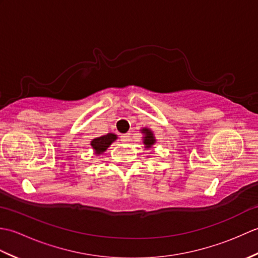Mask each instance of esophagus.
<instances>
[{"instance_id":"1","label":"esophagus","mask_w":258,"mask_h":258,"mask_svg":"<svg viewBox=\"0 0 258 258\" xmlns=\"http://www.w3.org/2000/svg\"><path fill=\"white\" fill-rule=\"evenodd\" d=\"M120 139H122L123 142H130L131 141V134H128V133L123 134L122 136H120Z\"/></svg>"}]
</instances>
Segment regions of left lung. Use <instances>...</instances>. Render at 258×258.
Here are the masks:
<instances>
[{
	"instance_id": "obj_1",
	"label": "left lung",
	"mask_w": 258,
	"mask_h": 258,
	"mask_svg": "<svg viewBox=\"0 0 258 258\" xmlns=\"http://www.w3.org/2000/svg\"><path fill=\"white\" fill-rule=\"evenodd\" d=\"M142 133L144 134V138H143V143L145 145V149H151V147L155 144V138H154V134H153L152 131L147 127L142 128Z\"/></svg>"
}]
</instances>
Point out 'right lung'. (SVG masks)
<instances>
[{"label":"right lung","mask_w":258,"mask_h":258,"mask_svg":"<svg viewBox=\"0 0 258 258\" xmlns=\"http://www.w3.org/2000/svg\"><path fill=\"white\" fill-rule=\"evenodd\" d=\"M116 139H117V135H115L113 133H108L106 135H103V136H100V138L92 140L91 145L93 147V150H94L95 154L101 155L107 150V147L111 145Z\"/></svg>","instance_id":"right-lung-1"}]
</instances>
